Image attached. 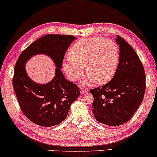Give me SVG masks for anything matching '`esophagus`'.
<instances>
[{
	"label": "esophagus",
	"mask_w": 157,
	"mask_h": 157,
	"mask_svg": "<svg viewBox=\"0 0 157 157\" xmlns=\"http://www.w3.org/2000/svg\"><path fill=\"white\" fill-rule=\"evenodd\" d=\"M87 90H86V89H82L81 90V94H86V93H87Z\"/></svg>",
	"instance_id": "34e87169"
}]
</instances>
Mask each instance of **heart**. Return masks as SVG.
Here are the masks:
<instances>
[{
    "label": "heart",
    "mask_w": 157,
    "mask_h": 157,
    "mask_svg": "<svg viewBox=\"0 0 157 157\" xmlns=\"http://www.w3.org/2000/svg\"><path fill=\"white\" fill-rule=\"evenodd\" d=\"M70 56L63 60V70L71 81H78L84 74L86 65L88 73L81 84L89 87L112 80L119 64V49L113 40L85 38L74 44Z\"/></svg>",
    "instance_id": "1"
}]
</instances>
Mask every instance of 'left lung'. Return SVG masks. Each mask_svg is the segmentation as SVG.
<instances>
[{"label":"left lung","mask_w":157,"mask_h":157,"mask_svg":"<svg viewBox=\"0 0 157 157\" xmlns=\"http://www.w3.org/2000/svg\"><path fill=\"white\" fill-rule=\"evenodd\" d=\"M119 62L112 80L90 90L94 97L92 112L98 122L117 126L128 121L144 99L145 75L143 65L134 49L117 36Z\"/></svg>","instance_id":"left-lung-1"}]
</instances>
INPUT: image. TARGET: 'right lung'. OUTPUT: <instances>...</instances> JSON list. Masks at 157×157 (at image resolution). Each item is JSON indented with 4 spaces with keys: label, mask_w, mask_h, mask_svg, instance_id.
I'll return each mask as SVG.
<instances>
[{
    "label": "right lung",
    "mask_w": 157,
    "mask_h": 157,
    "mask_svg": "<svg viewBox=\"0 0 157 157\" xmlns=\"http://www.w3.org/2000/svg\"><path fill=\"white\" fill-rule=\"evenodd\" d=\"M75 39L74 36L47 34L27 47L16 63L13 78L15 94L22 112L36 125L52 127L60 124L80 95L78 87L68 81L60 71L65 52ZM38 54L49 56L56 67L55 77L45 84L32 80L25 69L26 62Z\"/></svg>",
    "instance_id": "add662e5"
}]
</instances>
